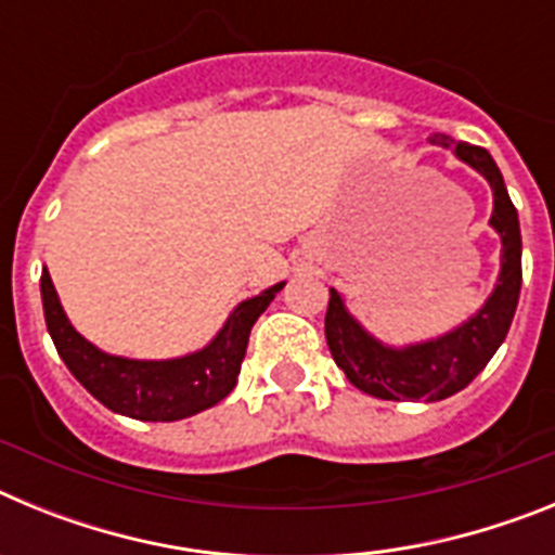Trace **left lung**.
I'll use <instances>...</instances> for the list:
<instances>
[{"mask_svg": "<svg viewBox=\"0 0 555 555\" xmlns=\"http://www.w3.org/2000/svg\"><path fill=\"white\" fill-rule=\"evenodd\" d=\"M430 144L453 150L455 158L480 171L492 185L494 210L489 224L498 230L500 244H503V249H500V278L492 297L464 325L439 338L423 341V345L409 347L380 345L375 336H370L364 327L352 320L341 294L331 288L325 313V338L333 361H336L338 370H345L347 380L356 389L380 397V400H425V403H436V400H444V397L473 384V377L489 364V358L503 345L519 300L522 238H519L517 208L512 205L498 164L483 146L453 141L444 132H434Z\"/></svg>", "mask_w": 555, "mask_h": 555, "instance_id": "left-lung-1", "label": "left lung"}]
</instances>
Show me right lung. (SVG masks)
Listing matches in <instances>:
<instances>
[{
	"label": "right lung",
	"instance_id": "right-lung-1",
	"mask_svg": "<svg viewBox=\"0 0 555 555\" xmlns=\"http://www.w3.org/2000/svg\"><path fill=\"white\" fill-rule=\"evenodd\" d=\"M283 286L286 283H278L253 300L238 302L208 347L169 361L107 356L82 338L66 320L47 269L41 274V300L57 356L105 409L144 423H175L217 405L233 391L249 331Z\"/></svg>",
	"mask_w": 555,
	"mask_h": 555
}]
</instances>
